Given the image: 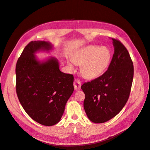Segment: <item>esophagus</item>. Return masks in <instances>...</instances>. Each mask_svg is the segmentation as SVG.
<instances>
[{
  "mask_svg": "<svg viewBox=\"0 0 150 150\" xmlns=\"http://www.w3.org/2000/svg\"><path fill=\"white\" fill-rule=\"evenodd\" d=\"M81 81L78 79H75L74 81V87L76 90H79L81 89Z\"/></svg>",
  "mask_w": 150,
  "mask_h": 150,
  "instance_id": "esophagus-1",
  "label": "esophagus"
}]
</instances>
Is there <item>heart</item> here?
<instances>
[{"label": "heart", "instance_id": "1", "mask_svg": "<svg viewBox=\"0 0 150 150\" xmlns=\"http://www.w3.org/2000/svg\"><path fill=\"white\" fill-rule=\"evenodd\" d=\"M111 60V52L108 47L89 45L75 52L72 61H67V64L71 69L74 68V63L81 65V72L84 78L94 79L103 74Z\"/></svg>", "mask_w": 150, "mask_h": 150}]
</instances>
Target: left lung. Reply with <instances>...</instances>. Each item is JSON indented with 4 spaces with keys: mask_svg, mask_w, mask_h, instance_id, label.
Instances as JSON below:
<instances>
[{
    "mask_svg": "<svg viewBox=\"0 0 150 150\" xmlns=\"http://www.w3.org/2000/svg\"><path fill=\"white\" fill-rule=\"evenodd\" d=\"M115 52L108 70L99 78L84 83V108L89 120L103 123L122 110L129 98L134 69L128 50L112 39Z\"/></svg>",
    "mask_w": 150,
    "mask_h": 150,
    "instance_id": "obj_1",
    "label": "left lung"
}]
</instances>
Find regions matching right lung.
I'll return each mask as SVG.
<instances>
[{
    "mask_svg": "<svg viewBox=\"0 0 150 150\" xmlns=\"http://www.w3.org/2000/svg\"><path fill=\"white\" fill-rule=\"evenodd\" d=\"M53 45L44 40L27 45L16 67V92L24 110L38 123L51 126L59 122L74 91V77L60 71L56 58L39 60L35 54L49 53Z\"/></svg>",
    "mask_w": 150,
    "mask_h": 150,
    "instance_id": "1",
    "label": "right lung"
}]
</instances>
